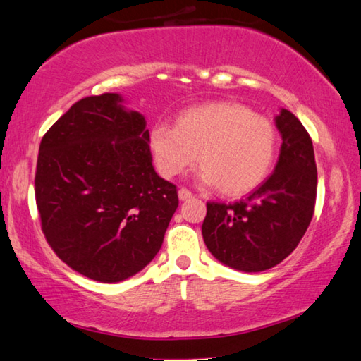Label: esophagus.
Wrapping results in <instances>:
<instances>
[{
	"mask_svg": "<svg viewBox=\"0 0 361 361\" xmlns=\"http://www.w3.org/2000/svg\"><path fill=\"white\" fill-rule=\"evenodd\" d=\"M194 195H192V192L189 191V189H186V188H181L180 191H178V199L181 200V202H185V200H189V199H192Z\"/></svg>",
	"mask_w": 361,
	"mask_h": 361,
	"instance_id": "obj_1",
	"label": "esophagus"
}]
</instances>
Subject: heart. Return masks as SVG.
<instances>
[{
    "label": "heart",
    "instance_id": "1",
    "mask_svg": "<svg viewBox=\"0 0 361 361\" xmlns=\"http://www.w3.org/2000/svg\"><path fill=\"white\" fill-rule=\"evenodd\" d=\"M276 129L267 118L237 102H208L183 110L173 128L149 133L154 164L164 178L185 172L197 158L199 180L228 197L254 191L270 173Z\"/></svg>",
    "mask_w": 361,
    "mask_h": 361
}]
</instances>
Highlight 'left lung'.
<instances>
[{"mask_svg":"<svg viewBox=\"0 0 361 361\" xmlns=\"http://www.w3.org/2000/svg\"><path fill=\"white\" fill-rule=\"evenodd\" d=\"M283 145L270 178L247 197L207 203L203 241L221 264L245 273L278 265L303 238L312 219L317 167L310 134L287 109L274 116Z\"/></svg>","mask_w":361,"mask_h":361,"instance_id":"8db88e82","label":"left lung"}]
</instances>
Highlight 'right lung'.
<instances>
[{
    "label": "right lung",
    "instance_id": "add662e5",
    "mask_svg": "<svg viewBox=\"0 0 361 361\" xmlns=\"http://www.w3.org/2000/svg\"><path fill=\"white\" fill-rule=\"evenodd\" d=\"M118 93L75 102L39 147L35 192L42 232L72 270L120 283L159 252L178 207L156 173L142 114Z\"/></svg>",
    "mask_w": 361,
    "mask_h": 361
}]
</instances>
